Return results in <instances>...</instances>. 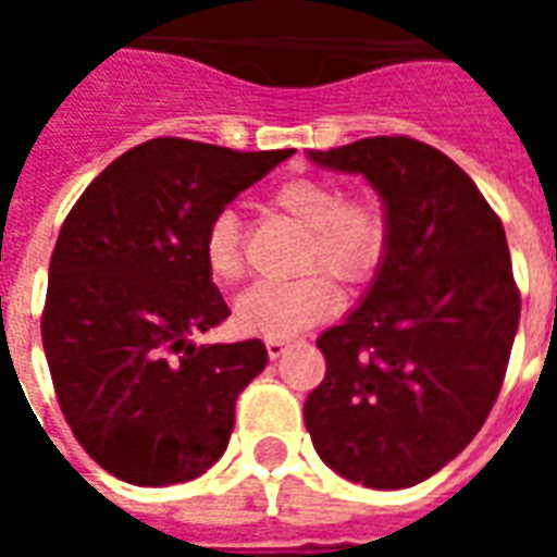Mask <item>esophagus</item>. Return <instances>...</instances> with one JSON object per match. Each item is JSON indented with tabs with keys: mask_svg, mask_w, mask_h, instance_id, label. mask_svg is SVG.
Segmentation results:
<instances>
[{
	"mask_svg": "<svg viewBox=\"0 0 557 557\" xmlns=\"http://www.w3.org/2000/svg\"><path fill=\"white\" fill-rule=\"evenodd\" d=\"M265 349H268V355H271V358L277 361L280 355H283V351L289 349V339H277V337L265 339Z\"/></svg>",
	"mask_w": 557,
	"mask_h": 557,
	"instance_id": "1",
	"label": "esophagus"
}]
</instances>
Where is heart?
I'll list each match as a JSON object with an SVG mask.
<instances>
[{
	"instance_id": "obj_1",
	"label": "heart",
	"mask_w": 557,
	"mask_h": 557,
	"mask_svg": "<svg viewBox=\"0 0 557 557\" xmlns=\"http://www.w3.org/2000/svg\"><path fill=\"white\" fill-rule=\"evenodd\" d=\"M274 206L310 230L304 265H322L337 280L358 283L385 256V218L367 199H343L334 184L295 178L274 190ZM208 274L220 283L238 280L242 223L235 211H220L202 238ZM339 292L325 274H304L289 283H256L235 301V325L262 337H295L337 313Z\"/></svg>"
}]
</instances>
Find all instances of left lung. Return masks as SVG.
I'll use <instances>...</instances> for the list:
<instances>
[{
    "instance_id": "8db88e82",
    "label": "left lung",
    "mask_w": 557,
    "mask_h": 557,
    "mask_svg": "<svg viewBox=\"0 0 557 557\" xmlns=\"http://www.w3.org/2000/svg\"><path fill=\"white\" fill-rule=\"evenodd\" d=\"M307 158L373 184L387 242L361 304L315 339L327 373L304 423L339 478L406 490L466 450L502 391L519 327L504 226L478 184L418 139Z\"/></svg>"
}]
</instances>
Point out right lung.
Segmentation results:
<instances>
[{
  "mask_svg": "<svg viewBox=\"0 0 557 557\" xmlns=\"http://www.w3.org/2000/svg\"><path fill=\"white\" fill-rule=\"evenodd\" d=\"M160 137L115 158L62 223L41 319L55 397L83 450L137 486L184 483L230 444L262 339L196 349L230 307L202 238L235 196L289 158Z\"/></svg>",
  "mask_w": 557,
  "mask_h": 557,
  "instance_id": "right-lung-1",
  "label": "right lung"
}]
</instances>
